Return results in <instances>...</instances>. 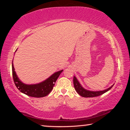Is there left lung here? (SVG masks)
<instances>
[{"label":"left lung","instance_id":"1","mask_svg":"<svg viewBox=\"0 0 130 130\" xmlns=\"http://www.w3.org/2000/svg\"><path fill=\"white\" fill-rule=\"evenodd\" d=\"M73 84H74V88H75L76 92H77L80 96L84 97V98H93V97H96V96H99L100 95H102V94H103V93H105V92H107V91H108L109 90L111 89L114 85L113 84L112 86L108 88H107V89L103 90V91H89V90H87L86 89L84 88L75 76L73 77Z\"/></svg>","mask_w":130,"mask_h":130}]
</instances>
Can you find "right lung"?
Instances as JSON below:
<instances>
[{"label":"right lung","instance_id":"add662e5","mask_svg":"<svg viewBox=\"0 0 130 130\" xmlns=\"http://www.w3.org/2000/svg\"><path fill=\"white\" fill-rule=\"evenodd\" d=\"M17 50V49L16 51ZM12 71L13 79H14V83L17 88L22 93L25 94L26 95L38 98L45 97L49 94L53 88L56 80L59 76L60 75L61 72L63 71V70L55 72L45 80L38 84H26L22 82L15 71L13 61L12 62Z\"/></svg>","mask_w":130,"mask_h":130}]
</instances>
